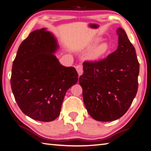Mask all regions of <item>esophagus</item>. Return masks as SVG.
<instances>
[{
    "label": "esophagus",
    "mask_w": 151,
    "mask_h": 151,
    "mask_svg": "<svg viewBox=\"0 0 151 151\" xmlns=\"http://www.w3.org/2000/svg\"><path fill=\"white\" fill-rule=\"evenodd\" d=\"M76 69L77 72H78V74L79 76L82 75V73H83V68H82V65H76Z\"/></svg>",
    "instance_id": "34e87169"
}]
</instances>
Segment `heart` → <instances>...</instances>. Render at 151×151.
I'll return each instance as SVG.
<instances>
[{
	"label": "heart",
	"instance_id": "obj_1",
	"mask_svg": "<svg viewBox=\"0 0 151 151\" xmlns=\"http://www.w3.org/2000/svg\"><path fill=\"white\" fill-rule=\"evenodd\" d=\"M101 38L96 37L94 38L91 40H90L86 45L85 49L87 51L93 50L91 51L89 54V58L91 60H98L101 58L104 57L109 52V48L107 43L103 42L97 46V45L100 43ZM97 46L96 47V45Z\"/></svg>",
	"mask_w": 151,
	"mask_h": 151
}]
</instances>
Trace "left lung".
I'll list each match as a JSON object with an SVG mask.
<instances>
[{"label":"left lung","instance_id":"obj_1","mask_svg":"<svg viewBox=\"0 0 151 151\" xmlns=\"http://www.w3.org/2000/svg\"><path fill=\"white\" fill-rule=\"evenodd\" d=\"M118 46L99 61H85L79 83L89 115L100 122L121 118L138 91L139 64L134 47L121 27L116 30Z\"/></svg>","mask_w":151,"mask_h":151}]
</instances>
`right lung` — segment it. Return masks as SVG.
<instances>
[{"label": "right lung", "mask_w": 151, "mask_h": 151, "mask_svg": "<svg viewBox=\"0 0 151 151\" xmlns=\"http://www.w3.org/2000/svg\"><path fill=\"white\" fill-rule=\"evenodd\" d=\"M58 48L51 33L37 29L21 43L13 62L14 97L21 111L35 120L57 118L66 92L78 82L75 68L62 65L53 54Z\"/></svg>", "instance_id": "1"}]
</instances>
